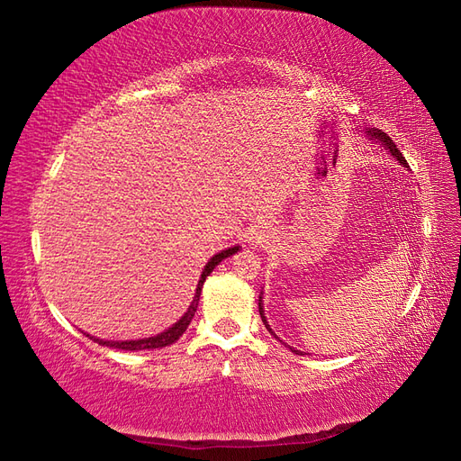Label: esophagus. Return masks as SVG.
<instances>
[{
  "mask_svg": "<svg viewBox=\"0 0 461 461\" xmlns=\"http://www.w3.org/2000/svg\"><path fill=\"white\" fill-rule=\"evenodd\" d=\"M248 241H249L251 245H259V243H261V238H259V233H249V238H248Z\"/></svg>",
  "mask_w": 461,
  "mask_h": 461,
  "instance_id": "obj_1",
  "label": "esophagus"
}]
</instances>
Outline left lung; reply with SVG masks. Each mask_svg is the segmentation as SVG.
<instances>
[{
    "label": "left lung",
    "mask_w": 461,
    "mask_h": 461,
    "mask_svg": "<svg viewBox=\"0 0 461 461\" xmlns=\"http://www.w3.org/2000/svg\"><path fill=\"white\" fill-rule=\"evenodd\" d=\"M366 133H367V137H369V139H375V141H379V143H381L384 149H387V151H389V153H391L394 158H397L402 167L409 168V165H406V160H404L402 153L399 151V147L393 143V139H391L387 133L381 131V130H375V127H371V130H367ZM261 294H263V293H261ZM261 298H263V296H259V314H261L263 324H265V328H267V330H269V334H271V336H275L276 339H279V336H276L275 331L271 330L269 322H267V318H265V310H263V301H261ZM279 341H283V339H279ZM283 344H285V341H283ZM285 346H286V344H285ZM286 348L291 349L293 353H296V356H304V351H301V349H294V348H291V346H286Z\"/></svg>",
    "instance_id": "1"
}]
</instances>
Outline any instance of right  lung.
<instances>
[{
    "instance_id": "obj_1",
    "label": "right lung",
    "mask_w": 461,
    "mask_h": 461,
    "mask_svg": "<svg viewBox=\"0 0 461 461\" xmlns=\"http://www.w3.org/2000/svg\"><path fill=\"white\" fill-rule=\"evenodd\" d=\"M240 251V245H235V248H230V249H223L220 253H216L212 257V259L206 263L204 271H202L200 275V281L196 285V293H194V298H192V303L188 306V310L185 312V316H182L178 322H175L173 326H170L168 330L160 331V334L157 336H151V338H143V339H125V341H113V339H102V338H94L90 334H84L86 338L94 339L95 344L100 346H105V348H113V349H125V351H151V349H160V348H167L170 344H175V341L185 334L188 324L192 322V318H194V312L198 308V301H200V293H202V286H204V281L206 276L216 269V267L226 259V257L238 253Z\"/></svg>"
}]
</instances>
